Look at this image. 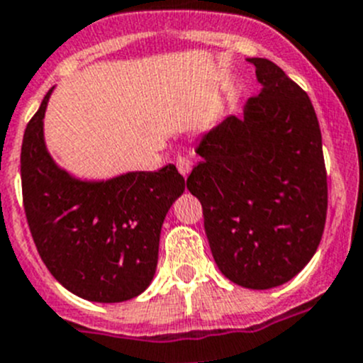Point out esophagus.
<instances>
[{
	"label": "esophagus",
	"mask_w": 363,
	"mask_h": 363,
	"mask_svg": "<svg viewBox=\"0 0 363 363\" xmlns=\"http://www.w3.org/2000/svg\"><path fill=\"white\" fill-rule=\"evenodd\" d=\"M176 167H178L179 174L184 176V178H187L189 172H191L192 169V162L185 157H178V160H176Z\"/></svg>",
	"instance_id": "esophagus-1"
}]
</instances>
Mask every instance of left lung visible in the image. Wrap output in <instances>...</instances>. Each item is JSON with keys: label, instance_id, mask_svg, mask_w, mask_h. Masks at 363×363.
<instances>
[{"label": "left lung", "instance_id": "8db88e82", "mask_svg": "<svg viewBox=\"0 0 363 363\" xmlns=\"http://www.w3.org/2000/svg\"><path fill=\"white\" fill-rule=\"evenodd\" d=\"M260 92L242 117L203 133L187 178L201 201L219 271L265 291L294 278L315 255L326 223L323 139L306 92L274 62L250 58Z\"/></svg>", "mask_w": 363, "mask_h": 363}]
</instances>
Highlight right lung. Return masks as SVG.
I'll return each mask as SVG.
<instances>
[{
    "label": "right lung",
    "mask_w": 363,
    "mask_h": 363,
    "mask_svg": "<svg viewBox=\"0 0 363 363\" xmlns=\"http://www.w3.org/2000/svg\"><path fill=\"white\" fill-rule=\"evenodd\" d=\"M50 94L21 147L24 212L37 251L55 279L87 301L137 298L157 271L162 224L184 194V176L172 164L101 182L71 176L44 143Z\"/></svg>",
    "instance_id": "right-lung-1"
}]
</instances>
